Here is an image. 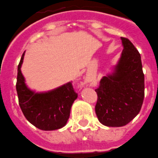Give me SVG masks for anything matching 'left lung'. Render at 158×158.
Masks as SVG:
<instances>
[{
	"mask_svg": "<svg viewBox=\"0 0 158 158\" xmlns=\"http://www.w3.org/2000/svg\"><path fill=\"white\" fill-rule=\"evenodd\" d=\"M123 50L113 72L101 79L96 89L95 110L98 120L106 127L127 124L141 109L144 98V75L141 57L132 42L121 38Z\"/></svg>",
	"mask_w": 158,
	"mask_h": 158,
	"instance_id": "1",
	"label": "left lung"
}]
</instances>
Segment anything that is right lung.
Listing matches in <instances>:
<instances>
[{
    "label": "right lung",
    "instance_id": "1",
    "mask_svg": "<svg viewBox=\"0 0 158 158\" xmlns=\"http://www.w3.org/2000/svg\"><path fill=\"white\" fill-rule=\"evenodd\" d=\"M24 52L18 66L16 89L19 106L25 118L32 125L42 131H55L66 124L72 105L78 94L69 82L55 89L36 93L30 89L21 73Z\"/></svg>",
    "mask_w": 158,
    "mask_h": 158
}]
</instances>
